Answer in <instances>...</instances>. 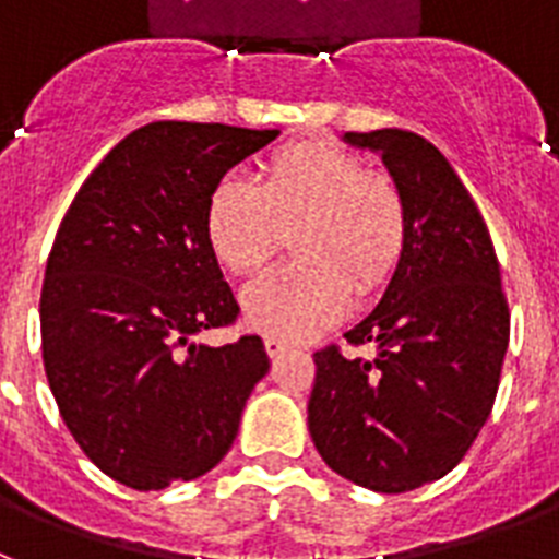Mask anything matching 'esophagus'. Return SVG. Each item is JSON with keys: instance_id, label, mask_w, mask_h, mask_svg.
Segmentation results:
<instances>
[{"instance_id": "obj_1", "label": "esophagus", "mask_w": 559, "mask_h": 559, "mask_svg": "<svg viewBox=\"0 0 559 559\" xmlns=\"http://www.w3.org/2000/svg\"><path fill=\"white\" fill-rule=\"evenodd\" d=\"M264 349H266V355H270V358H281V355H284V352L289 349V344L287 341H281V337H264Z\"/></svg>"}]
</instances>
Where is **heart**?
Segmentation results:
<instances>
[{"instance_id": "1", "label": "heart", "mask_w": 559, "mask_h": 559, "mask_svg": "<svg viewBox=\"0 0 559 559\" xmlns=\"http://www.w3.org/2000/svg\"><path fill=\"white\" fill-rule=\"evenodd\" d=\"M213 255L233 272L264 264L293 233L295 261L270 266L241 289L252 330L301 341L332 326L352 293L372 295L395 272L409 236L401 187L330 142L278 150L264 185L218 178L204 210Z\"/></svg>"}]
</instances>
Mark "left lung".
I'll return each mask as SVG.
<instances>
[{
  "instance_id": "1",
  "label": "left lung",
  "mask_w": 559,
  "mask_h": 559,
  "mask_svg": "<svg viewBox=\"0 0 559 559\" xmlns=\"http://www.w3.org/2000/svg\"><path fill=\"white\" fill-rule=\"evenodd\" d=\"M344 142L381 153L409 236L378 307L344 332L374 358L316 352L307 424L332 472L401 495L449 475L475 443L509 349V304L480 210L435 144L397 128Z\"/></svg>"
}]
</instances>
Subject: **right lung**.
<instances>
[{"instance_id":"add662e5","label":"right lung","mask_w":559,"mask_h":559,"mask_svg":"<svg viewBox=\"0 0 559 559\" xmlns=\"http://www.w3.org/2000/svg\"><path fill=\"white\" fill-rule=\"evenodd\" d=\"M275 135L144 124L87 176L56 233L39 301L45 374L82 452L130 489L210 472L270 369L258 335H195L238 316L204 233L210 192Z\"/></svg>"}]
</instances>
